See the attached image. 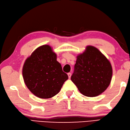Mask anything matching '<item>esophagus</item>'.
<instances>
[{"label":"esophagus","instance_id":"1","mask_svg":"<svg viewBox=\"0 0 130 130\" xmlns=\"http://www.w3.org/2000/svg\"><path fill=\"white\" fill-rule=\"evenodd\" d=\"M67 75H68V78H69V79H70V77H71V73H67Z\"/></svg>","mask_w":130,"mask_h":130}]
</instances>
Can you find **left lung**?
<instances>
[{
    "mask_svg": "<svg viewBox=\"0 0 130 130\" xmlns=\"http://www.w3.org/2000/svg\"><path fill=\"white\" fill-rule=\"evenodd\" d=\"M71 78L79 92L87 97L102 93L110 84L112 68L110 61L97 48L87 46L77 55Z\"/></svg>",
    "mask_w": 130,
    "mask_h": 130,
    "instance_id": "1",
    "label": "left lung"
}]
</instances>
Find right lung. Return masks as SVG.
Here are the masks:
<instances>
[{
    "label": "right lung",
    "instance_id": "add662e5",
    "mask_svg": "<svg viewBox=\"0 0 130 130\" xmlns=\"http://www.w3.org/2000/svg\"><path fill=\"white\" fill-rule=\"evenodd\" d=\"M57 58L53 48L43 45L26 59L22 70L23 79L35 96L43 99L55 96L68 79Z\"/></svg>",
    "mask_w": 130,
    "mask_h": 130
}]
</instances>
